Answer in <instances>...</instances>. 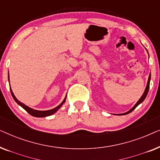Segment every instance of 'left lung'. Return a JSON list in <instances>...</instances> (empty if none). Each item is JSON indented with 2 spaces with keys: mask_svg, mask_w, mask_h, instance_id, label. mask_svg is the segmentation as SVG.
<instances>
[{
  "mask_svg": "<svg viewBox=\"0 0 160 160\" xmlns=\"http://www.w3.org/2000/svg\"><path fill=\"white\" fill-rule=\"evenodd\" d=\"M150 80H151V73H150V74H149V76H148V82H147V85H146V89H145V91H144V92H143V95L141 96V98H140L139 99V100L137 102H136V104L134 106L132 107V108L130 109V111H128V112H126V113H120V114H118V115H125V114H128V113H130V112H132V111L134 110V109L136 108V107L138 106L139 104H141L142 102L144 100H145V98H146V96H147V94H148V89H149V84H150Z\"/></svg>",
  "mask_w": 160,
  "mask_h": 160,
  "instance_id": "left-lung-1",
  "label": "left lung"
}]
</instances>
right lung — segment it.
I'll return each mask as SVG.
<instances>
[{"instance_id": "add662e5", "label": "right lung", "mask_w": 160, "mask_h": 160, "mask_svg": "<svg viewBox=\"0 0 160 160\" xmlns=\"http://www.w3.org/2000/svg\"><path fill=\"white\" fill-rule=\"evenodd\" d=\"M8 81H9V74H8ZM10 91H11V93H12L13 98H14V100H15V102H16L18 105H19L22 108H23L24 109H25V110L27 111L28 113H30V115L32 116V117H48V116L52 115L53 113L57 112V111L59 110V108H60V107L62 106L63 103L65 102V100H66V97H67V96H65V99L63 100V101L61 102V103L58 106H57L56 108H52V109H51V110H48V111H38V110H35V109L30 108V107L26 106V105L22 103V102L19 101V100L16 98V97L14 96V93H13V92L12 90V89H11V87H10Z\"/></svg>"}]
</instances>
